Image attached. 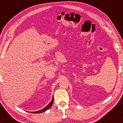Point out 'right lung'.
<instances>
[{
    "label": "right lung",
    "instance_id": "right-lung-1",
    "mask_svg": "<svg viewBox=\"0 0 123 123\" xmlns=\"http://www.w3.org/2000/svg\"><path fill=\"white\" fill-rule=\"evenodd\" d=\"M53 98L52 99V101H51L48 104V105L47 106H46V107L44 108H43V109H42V110L41 111H37V112H31L32 113H42L43 112H44V111H47V109H48L49 108H50L51 107V106H52V105H53Z\"/></svg>",
    "mask_w": 123,
    "mask_h": 123
}]
</instances>
